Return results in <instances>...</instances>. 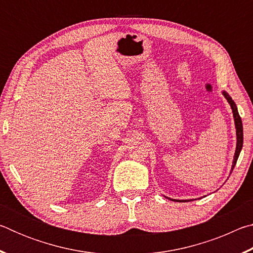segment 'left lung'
<instances>
[{"label":"left lung","mask_w":253,"mask_h":253,"mask_svg":"<svg viewBox=\"0 0 253 253\" xmlns=\"http://www.w3.org/2000/svg\"><path fill=\"white\" fill-rule=\"evenodd\" d=\"M222 95L225 97V99L228 100V102L231 106V109H232L233 118H234V125H235V132H237V147H235L232 168H231V173H232L234 166H235V164H237V161L239 158L240 152H241L242 146H243V127H242L241 117H240V115L238 113V108H237V105H235V102L232 100V98L230 97L228 92L222 91ZM165 198H166V196H165ZM168 199H169V198H168ZM169 200L174 201V202H186V201L188 202V201H192V200H175V199H169Z\"/></svg>","instance_id":"obj_1"}]
</instances>
